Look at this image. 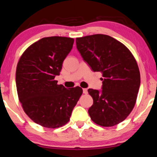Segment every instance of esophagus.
Listing matches in <instances>:
<instances>
[{
	"label": "esophagus",
	"mask_w": 157,
	"mask_h": 157,
	"mask_svg": "<svg viewBox=\"0 0 157 157\" xmlns=\"http://www.w3.org/2000/svg\"><path fill=\"white\" fill-rule=\"evenodd\" d=\"M83 93L84 94H88V89H83Z\"/></svg>",
	"instance_id": "1"
}]
</instances>
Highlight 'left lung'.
<instances>
[{"instance_id": "8db88e82", "label": "left lung", "mask_w": 157, "mask_h": 157, "mask_svg": "<svg viewBox=\"0 0 157 157\" xmlns=\"http://www.w3.org/2000/svg\"><path fill=\"white\" fill-rule=\"evenodd\" d=\"M76 42L83 60L103 74L101 91L88 90L94 100L89 109L91 120L104 127L121 123L134 109L140 86L136 59L127 47L107 35L76 38Z\"/></svg>"}]
</instances>
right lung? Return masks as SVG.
Listing matches in <instances>:
<instances>
[{"label": "right lung", "instance_id": "right-lung-1", "mask_svg": "<svg viewBox=\"0 0 157 157\" xmlns=\"http://www.w3.org/2000/svg\"><path fill=\"white\" fill-rule=\"evenodd\" d=\"M74 42V38L62 36L43 38L23 53L17 64L18 99L28 117L44 127L67 124L83 93L81 87L66 89L54 79Z\"/></svg>", "mask_w": 157, "mask_h": 157}]
</instances>
